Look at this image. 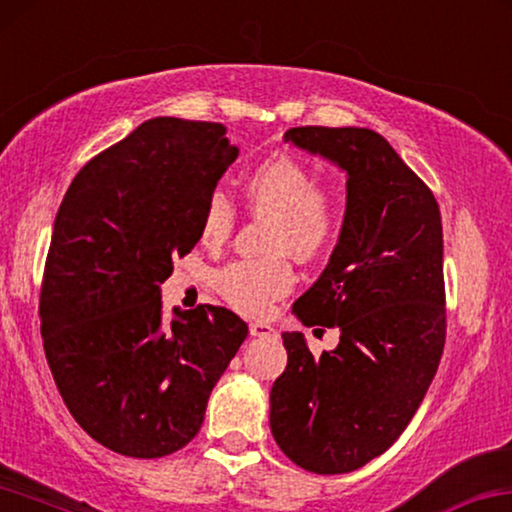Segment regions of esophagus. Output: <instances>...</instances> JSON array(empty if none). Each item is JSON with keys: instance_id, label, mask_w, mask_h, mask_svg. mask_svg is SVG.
<instances>
[{"instance_id": "esophagus-1", "label": "esophagus", "mask_w": 512, "mask_h": 512, "mask_svg": "<svg viewBox=\"0 0 512 512\" xmlns=\"http://www.w3.org/2000/svg\"><path fill=\"white\" fill-rule=\"evenodd\" d=\"M249 334L256 338H274L277 336V329H274L272 325H267V322H251Z\"/></svg>"}]
</instances>
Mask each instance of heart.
Returning a JSON list of instances; mask_svg holds the SVG:
<instances>
[{"mask_svg":"<svg viewBox=\"0 0 512 512\" xmlns=\"http://www.w3.org/2000/svg\"><path fill=\"white\" fill-rule=\"evenodd\" d=\"M245 196L254 215L272 224L267 251L309 261L327 249L338 229V201L332 192L316 187L309 169L288 155L265 160L245 180ZM235 224V206L224 190H215L203 206L201 240L222 245ZM293 286V270L283 258L238 261L226 265L217 288L235 309L263 313Z\"/></svg>","mask_w":512,"mask_h":512,"instance_id":"obj_1","label":"heart"}]
</instances>
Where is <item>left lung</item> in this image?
I'll return each mask as SVG.
<instances>
[{"label": "left lung", "instance_id": "1", "mask_svg": "<svg viewBox=\"0 0 512 512\" xmlns=\"http://www.w3.org/2000/svg\"><path fill=\"white\" fill-rule=\"evenodd\" d=\"M286 144L345 176L338 242L293 304L306 327H338L320 357L283 332L288 364L270 391L274 442L302 469L345 474L407 428L437 373L446 338L444 238L435 196L368 128H290Z\"/></svg>", "mask_w": 512, "mask_h": 512}]
</instances>
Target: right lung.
Segmentation results:
<instances>
[{
    "label": "right lung",
    "instance_id": "right-lung-1",
    "mask_svg": "<svg viewBox=\"0 0 512 512\" xmlns=\"http://www.w3.org/2000/svg\"><path fill=\"white\" fill-rule=\"evenodd\" d=\"M240 148L224 125L160 116L86 164L61 201L41 334L73 419L109 451L162 458L192 442L210 391L249 334L222 306L164 316L174 258Z\"/></svg>",
    "mask_w": 512,
    "mask_h": 512
}]
</instances>
